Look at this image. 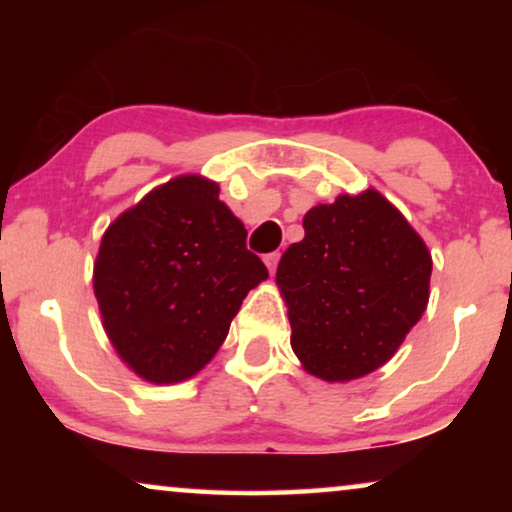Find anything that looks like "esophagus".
Returning <instances> with one entry per match:
<instances>
[{"instance_id":"34e87169","label":"esophagus","mask_w":512,"mask_h":512,"mask_svg":"<svg viewBox=\"0 0 512 512\" xmlns=\"http://www.w3.org/2000/svg\"><path fill=\"white\" fill-rule=\"evenodd\" d=\"M263 261H265V265H268V270H270V275H272V272L277 270L279 254H277V251H272V254H265V256H263Z\"/></svg>"}]
</instances>
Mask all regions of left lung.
Here are the masks:
<instances>
[{
	"mask_svg": "<svg viewBox=\"0 0 512 512\" xmlns=\"http://www.w3.org/2000/svg\"><path fill=\"white\" fill-rule=\"evenodd\" d=\"M303 228L275 277L291 349L319 380H359L384 366L422 319L431 251L375 188L312 207Z\"/></svg>",
	"mask_w": 512,
	"mask_h": 512,
	"instance_id": "8db88e82",
	"label": "left lung"
}]
</instances>
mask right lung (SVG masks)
<instances>
[{"instance_id": "obj_1", "label": "right lung", "mask_w": 512, "mask_h": 512, "mask_svg": "<svg viewBox=\"0 0 512 512\" xmlns=\"http://www.w3.org/2000/svg\"><path fill=\"white\" fill-rule=\"evenodd\" d=\"M219 184L181 174L104 230L93 268L102 326L132 373L153 384L198 375L247 293L268 279Z\"/></svg>"}]
</instances>
